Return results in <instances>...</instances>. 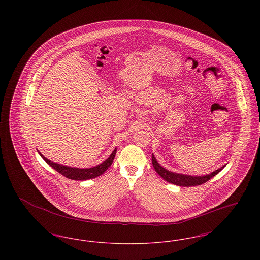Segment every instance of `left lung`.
I'll use <instances>...</instances> for the list:
<instances>
[{
	"instance_id": "left-lung-1",
	"label": "left lung",
	"mask_w": 260,
	"mask_h": 260,
	"mask_svg": "<svg viewBox=\"0 0 260 260\" xmlns=\"http://www.w3.org/2000/svg\"><path fill=\"white\" fill-rule=\"evenodd\" d=\"M152 164L155 169V171L158 174L161 176L166 181L173 183L175 185L184 186V187H190V186L201 185L203 183H206L209 181L211 177L216 175L219 173L225 166L221 167L220 169L214 171L213 173L204 175V176H191V175H185V174H179V173H172L165 168H162L161 165L156 161L154 155H152Z\"/></svg>"
}]
</instances>
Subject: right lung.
Here are the masks:
<instances>
[{
  "label": "right lung",
  "mask_w": 260,
  "mask_h": 260,
  "mask_svg": "<svg viewBox=\"0 0 260 260\" xmlns=\"http://www.w3.org/2000/svg\"><path fill=\"white\" fill-rule=\"evenodd\" d=\"M116 152H117V150L115 149L112 152L110 157L106 161H103L102 164H100L96 167L90 168V169H77V168H70V167L62 166L59 164H56V162H53V161L48 160L40 152H39V154L45 161L50 165L52 169H54L58 173H61L63 176L67 177L69 179H74V180H87V179H90V178H95L99 175H101L102 173H105L106 170L111 166L112 162L114 161Z\"/></svg>",
  "instance_id": "1"
}]
</instances>
